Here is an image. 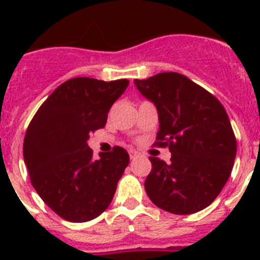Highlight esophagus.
I'll return each instance as SVG.
<instances>
[{"mask_svg": "<svg viewBox=\"0 0 260 260\" xmlns=\"http://www.w3.org/2000/svg\"><path fill=\"white\" fill-rule=\"evenodd\" d=\"M138 156H140V152H138V151H135V150H129V158L131 159H136Z\"/></svg>", "mask_w": 260, "mask_h": 260, "instance_id": "34e87169", "label": "esophagus"}]
</instances>
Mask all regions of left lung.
I'll list each match as a JSON object with an SVG mask.
<instances>
[{"instance_id":"8db88e82","label":"left lung","mask_w":260,"mask_h":260,"mask_svg":"<svg viewBox=\"0 0 260 260\" xmlns=\"http://www.w3.org/2000/svg\"><path fill=\"white\" fill-rule=\"evenodd\" d=\"M134 82L158 110V144L171 151L169 165L150 158L147 196L174 214L205 209L226 183L236 158V139L224 106L178 73H160Z\"/></svg>"}]
</instances>
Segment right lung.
<instances>
[{
	"mask_svg": "<svg viewBox=\"0 0 260 260\" xmlns=\"http://www.w3.org/2000/svg\"><path fill=\"white\" fill-rule=\"evenodd\" d=\"M128 85V79H69L43 102L26 129L22 152L32 186L67 221H90L113 200L129 155L114 147L94 159L87 140L105 126L110 106Z\"/></svg>",
	"mask_w": 260,
	"mask_h": 260,
	"instance_id": "add662e5",
	"label": "right lung"
}]
</instances>
